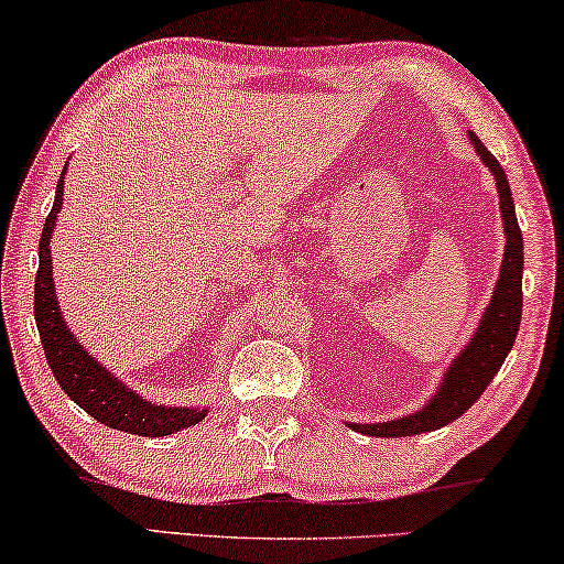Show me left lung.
Returning a JSON list of instances; mask_svg holds the SVG:
<instances>
[{
    "instance_id": "1",
    "label": "left lung",
    "mask_w": 564,
    "mask_h": 564,
    "mask_svg": "<svg viewBox=\"0 0 564 564\" xmlns=\"http://www.w3.org/2000/svg\"><path fill=\"white\" fill-rule=\"evenodd\" d=\"M477 156L482 164L490 169L498 184V199H500V218H503V234H506V251L503 264H500V276L488 307H485L482 321L477 330L469 338V344L457 354L446 369L444 380L438 382V390L431 395V400L421 411L403 419L384 421V423H349L354 431L365 436H382V438H398V436H413L426 434V431H436L446 426V423L457 421L477 398L482 395L492 377L498 375L500 365H503L508 351L513 349L516 334H519L521 323V276H523V238L519 220H516L511 187H508V176L498 159L485 149L480 138L469 133Z\"/></svg>"
}]
</instances>
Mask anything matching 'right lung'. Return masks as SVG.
Instances as JSON below:
<instances>
[{"mask_svg":"<svg viewBox=\"0 0 564 564\" xmlns=\"http://www.w3.org/2000/svg\"><path fill=\"white\" fill-rule=\"evenodd\" d=\"M64 174L66 166L58 176L56 199H53L48 218H45L41 246H37L41 264H37L35 274V323L53 377L58 380L61 390L76 405L84 408L91 419L110 429L126 431V434L156 438L195 426L207 415V408L151 403V400L141 398L126 382L118 380L110 369L99 365L68 330L64 315H61L56 284H53L51 259V234L56 228L61 205H64Z\"/></svg>","mask_w":564,"mask_h":564,"instance_id":"1","label":"right lung"}]
</instances>
